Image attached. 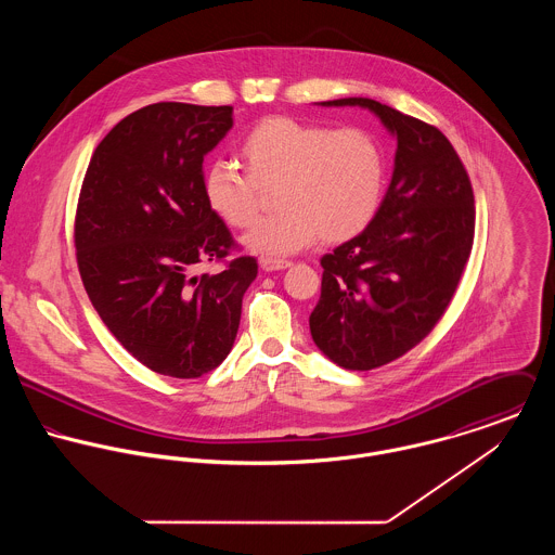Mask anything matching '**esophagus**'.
Returning a JSON list of instances; mask_svg holds the SVG:
<instances>
[{
    "label": "esophagus",
    "mask_w": 555,
    "mask_h": 555,
    "mask_svg": "<svg viewBox=\"0 0 555 555\" xmlns=\"http://www.w3.org/2000/svg\"><path fill=\"white\" fill-rule=\"evenodd\" d=\"M293 262L291 260H280V258H260V269L262 271H282L288 269Z\"/></svg>",
    "instance_id": "obj_1"
}]
</instances>
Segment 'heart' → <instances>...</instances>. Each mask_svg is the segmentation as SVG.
Listing matches in <instances>:
<instances>
[{"label": "heart", "mask_w": 555, "mask_h": 555, "mask_svg": "<svg viewBox=\"0 0 555 555\" xmlns=\"http://www.w3.org/2000/svg\"><path fill=\"white\" fill-rule=\"evenodd\" d=\"M247 170L214 162L203 175L207 207L231 229H249L263 192H275V216L256 224L243 245L262 258L291 256L320 235L341 243L376 218L387 190V156L363 128L331 130L288 115L260 119L241 141Z\"/></svg>", "instance_id": "heart-1"}]
</instances>
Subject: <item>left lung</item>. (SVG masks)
I'll return each instance as SVG.
<instances>
[{"mask_svg":"<svg viewBox=\"0 0 555 555\" xmlns=\"http://www.w3.org/2000/svg\"><path fill=\"white\" fill-rule=\"evenodd\" d=\"M361 106L397 141L385 201L372 224L324 254L310 331L318 350L344 370H374L414 348L444 314L475 238V196L449 139L372 98Z\"/></svg>","mask_w":555,"mask_h":555,"instance_id":"obj_1","label":"left lung"}]
</instances>
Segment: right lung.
<instances>
[{
	"label": "right lung",
	"mask_w": 555,
	"mask_h": 555,
	"mask_svg": "<svg viewBox=\"0 0 555 555\" xmlns=\"http://www.w3.org/2000/svg\"><path fill=\"white\" fill-rule=\"evenodd\" d=\"M233 128V106L158 102L124 117L95 147L77 209L82 286L117 341L170 378L218 367L237 337L241 301L258 273L203 196V159Z\"/></svg>",
	"instance_id": "obj_1"
}]
</instances>
